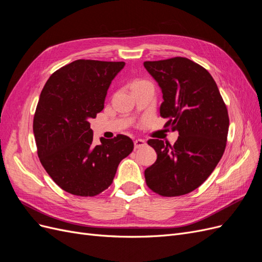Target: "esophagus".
Returning <instances> with one entry per match:
<instances>
[{"label": "esophagus", "mask_w": 262, "mask_h": 262, "mask_svg": "<svg viewBox=\"0 0 262 262\" xmlns=\"http://www.w3.org/2000/svg\"><path fill=\"white\" fill-rule=\"evenodd\" d=\"M145 145H146V143H145V141H144V140L138 139V140H135V141H134V148H135V149L141 148V147L145 146Z\"/></svg>", "instance_id": "obj_1"}]
</instances>
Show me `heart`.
<instances>
[{
  "instance_id": "b5f03b06",
  "label": "heart",
  "mask_w": 262,
  "mask_h": 262,
  "mask_svg": "<svg viewBox=\"0 0 262 262\" xmlns=\"http://www.w3.org/2000/svg\"><path fill=\"white\" fill-rule=\"evenodd\" d=\"M144 84H150V83L147 82V81H145V80H137V81H134V82L132 83V86H131V88L140 86V85H144Z\"/></svg>"
}]
</instances>
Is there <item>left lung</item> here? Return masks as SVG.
<instances>
[{"label":"left lung","mask_w":262,"mask_h":262,"mask_svg":"<svg viewBox=\"0 0 262 262\" xmlns=\"http://www.w3.org/2000/svg\"><path fill=\"white\" fill-rule=\"evenodd\" d=\"M161 89L160 116L179 132L172 146L147 143L157 152L144 174L147 186L161 196L184 195L201 186L220 161L229 131V115L217 83L201 65L185 57L144 61Z\"/></svg>","instance_id":"obj_1"}]
</instances>
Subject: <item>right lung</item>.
<instances>
[{"label":"right lung","instance_id":"right-lung-1","mask_svg":"<svg viewBox=\"0 0 262 262\" xmlns=\"http://www.w3.org/2000/svg\"><path fill=\"white\" fill-rule=\"evenodd\" d=\"M124 61L78 59L59 68L45 83L33 118L38 156L60 188L95 196L113 183L120 161L133 150L118 134L93 144L90 118L103 111L107 90Z\"/></svg>","mask_w":262,"mask_h":262}]
</instances>
